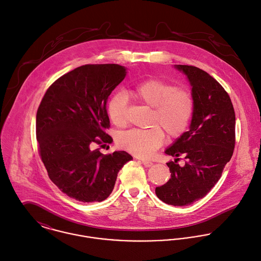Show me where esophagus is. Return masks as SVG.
<instances>
[{
	"mask_svg": "<svg viewBox=\"0 0 261 261\" xmlns=\"http://www.w3.org/2000/svg\"><path fill=\"white\" fill-rule=\"evenodd\" d=\"M142 164L145 166V167H151L153 166V163L151 161H148V160H142Z\"/></svg>",
	"mask_w": 261,
	"mask_h": 261,
	"instance_id": "esophagus-1",
	"label": "esophagus"
}]
</instances>
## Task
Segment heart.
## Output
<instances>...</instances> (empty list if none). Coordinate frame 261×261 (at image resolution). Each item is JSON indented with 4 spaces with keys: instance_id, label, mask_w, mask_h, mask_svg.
I'll use <instances>...</instances> for the list:
<instances>
[{
    "instance_id": "1",
    "label": "heart",
    "mask_w": 261,
    "mask_h": 261,
    "mask_svg": "<svg viewBox=\"0 0 261 261\" xmlns=\"http://www.w3.org/2000/svg\"><path fill=\"white\" fill-rule=\"evenodd\" d=\"M128 94L136 102L151 108L148 119L151 127L121 133L117 138L121 149L138 157H148L161 147L164 135L177 139L187 129L194 111V99L188 90L150 79L135 85ZM127 106V99L122 94H115L108 100L107 114L114 125L126 123Z\"/></svg>"
}]
</instances>
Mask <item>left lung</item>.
I'll list each match as a JSON object with an SVG mask.
<instances>
[{
    "instance_id": "left-lung-1",
    "label": "left lung",
    "mask_w": 261,
    "mask_h": 261,
    "mask_svg": "<svg viewBox=\"0 0 261 261\" xmlns=\"http://www.w3.org/2000/svg\"><path fill=\"white\" fill-rule=\"evenodd\" d=\"M192 86L194 111L190 128L165 153L175 157L167 163L171 178L156 187L165 203L183 206L204 197L221 178L235 148V111L223 86L206 72L187 65H177ZM184 157L185 164L177 162Z\"/></svg>"
}]
</instances>
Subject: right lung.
<instances>
[{
  "mask_svg": "<svg viewBox=\"0 0 261 261\" xmlns=\"http://www.w3.org/2000/svg\"><path fill=\"white\" fill-rule=\"evenodd\" d=\"M116 64L81 66L46 90L36 113L38 152L49 179L82 202L102 201L117 174L133 157L124 151L104 155L94 145L110 144L107 98L124 79Z\"/></svg>",
  "mask_w": 261,
  "mask_h": 261,
  "instance_id": "add662e5",
  "label": "right lung"
}]
</instances>
